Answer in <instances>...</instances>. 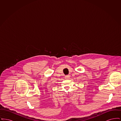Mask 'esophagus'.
<instances>
[{
    "mask_svg": "<svg viewBox=\"0 0 121 121\" xmlns=\"http://www.w3.org/2000/svg\"><path fill=\"white\" fill-rule=\"evenodd\" d=\"M65 78L66 79H69V78H70V76H69V75H67V76H65Z\"/></svg>",
    "mask_w": 121,
    "mask_h": 121,
    "instance_id": "obj_1",
    "label": "esophagus"
}]
</instances>
